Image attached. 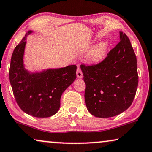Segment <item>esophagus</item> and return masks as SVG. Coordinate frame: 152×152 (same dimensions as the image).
Segmentation results:
<instances>
[{
  "label": "esophagus",
  "instance_id": "esophagus-1",
  "mask_svg": "<svg viewBox=\"0 0 152 152\" xmlns=\"http://www.w3.org/2000/svg\"><path fill=\"white\" fill-rule=\"evenodd\" d=\"M76 76H77L78 78H82L83 77V73L81 69H80V67L78 66L77 68V72H76Z\"/></svg>",
  "mask_w": 152,
  "mask_h": 152
}]
</instances>
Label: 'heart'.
Listing matches in <instances>:
<instances>
[{"instance_id":"b5f03b06","label":"heart","mask_w":152,"mask_h":152,"mask_svg":"<svg viewBox=\"0 0 152 152\" xmlns=\"http://www.w3.org/2000/svg\"><path fill=\"white\" fill-rule=\"evenodd\" d=\"M105 50H106V45L105 43H102L100 45L97 46L94 50L93 51L91 55V58L94 61H97L103 57L104 54Z\"/></svg>"}]
</instances>
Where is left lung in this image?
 Wrapping results in <instances>:
<instances>
[{
    "instance_id": "obj_1",
    "label": "left lung",
    "mask_w": 152,
    "mask_h": 152,
    "mask_svg": "<svg viewBox=\"0 0 152 152\" xmlns=\"http://www.w3.org/2000/svg\"><path fill=\"white\" fill-rule=\"evenodd\" d=\"M119 43L96 64L80 65L89 112L99 118L120 114L129 107L137 91V58L129 38L120 32Z\"/></svg>"
}]
</instances>
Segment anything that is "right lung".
Instances as JSON below:
<instances>
[{"label": "right lung", "instance_id": "obj_1", "mask_svg": "<svg viewBox=\"0 0 152 152\" xmlns=\"http://www.w3.org/2000/svg\"><path fill=\"white\" fill-rule=\"evenodd\" d=\"M31 33L29 31L13 51L10 82L15 100L23 111L37 118H47L58 111L61 95L76 78V66L36 74L28 72L23 64V55L26 37Z\"/></svg>", "mask_w": 152, "mask_h": 152}]
</instances>
